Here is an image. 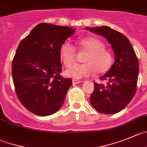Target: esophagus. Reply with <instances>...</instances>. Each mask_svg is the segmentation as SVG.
<instances>
[{"label": "esophagus", "mask_w": 147, "mask_h": 147, "mask_svg": "<svg viewBox=\"0 0 147 147\" xmlns=\"http://www.w3.org/2000/svg\"><path fill=\"white\" fill-rule=\"evenodd\" d=\"M72 82H73V84H76L81 83V82H84V81H82V80H77V79H72Z\"/></svg>", "instance_id": "obj_1"}]
</instances>
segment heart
I'll return each mask as SVG.
<instances>
[{"mask_svg":"<svg viewBox=\"0 0 147 147\" xmlns=\"http://www.w3.org/2000/svg\"><path fill=\"white\" fill-rule=\"evenodd\" d=\"M80 51L86 53L84 58V63L75 64L65 71V74L74 79H82L92 76L97 72H107L113 63V56L105 49V44L96 37H87L78 42ZM60 58L64 65L69 67L74 63L77 57V50L75 46L65 42L60 47Z\"/></svg>","mask_w":147,"mask_h":147,"instance_id":"heart-1","label":"heart"}]
</instances>
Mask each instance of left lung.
Masks as SVG:
<instances>
[{
  "mask_svg": "<svg viewBox=\"0 0 147 147\" xmlns=\"http://www.w3.org/2000/svg\"><path fill=\"white\" fill-rule=\"evenodd\" d=\"M92 32L102 35L112 46L115 63L100 80L106 84L94 82V89L90 97L92 107L105 114H115L131 102L137 87L139 61L126 37L109 26L89 28Z\"/></svg>",
  "mask_w": 147,
  "mask_h": 147,
  "instance_id": "8db88e82",
  "label": "left lung"
}]
</instances>
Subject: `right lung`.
I'll return each instance as SVG.
<instances>
[{"label": "right lung", "mask_w": 147, "mask_h": 147, "mask_svg": "<svg viewBox=\"0 0 147 147\" xmlns=\"http://www.w3.org/2000/svg\"><path fill=\"white\" fill-rule=\"evenodd\" d=\"M76 29L41 23L19 43L12 61L16 95L29 111L46 116L58 111L72 85L62 77L60 47Z\"/></svg>", "instance_id": "1"}]
</instances>
